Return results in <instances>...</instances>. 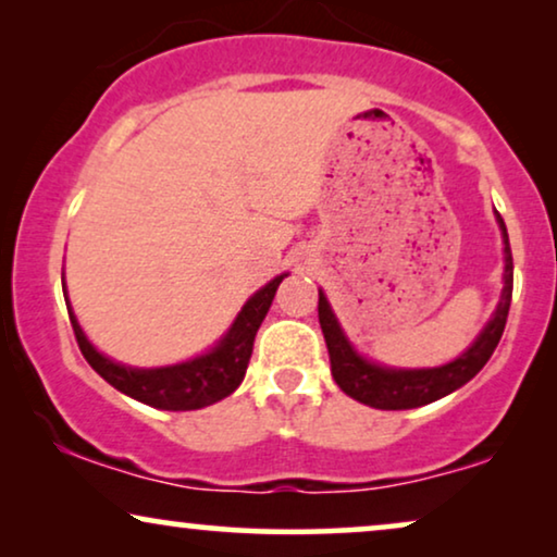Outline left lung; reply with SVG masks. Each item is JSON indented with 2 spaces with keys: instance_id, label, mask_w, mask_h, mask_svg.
<instances>
[{
  "instance_id": "1",
  "label": "left lung",
  "mask_w": 557,
  "mask_h": 557,
  "mask_svg": "<svg viewBox=\"0 0 557 557\" xmlns=\"http://www.w3.org/2000/svg\"><path fill=\"white\" fill-rule=\"evenodd\" d=\"M496 222H499L504 240V286L499 301H496L491 320L475 335V341L458 358H453L450 363L435 368H394L360 356L356 345L350 343V337L345 335L341 320L332 312L327 294L320 288V307H317V312H320V327L324 343H327L332 379L350 399L373 409H417L443 399V396L453 394L455 388L466 386L488 363L491 352L496 350V345L502 341L511 305V286H515L509 235L499 212H496Z\"/></svg>"
}]
</instances>
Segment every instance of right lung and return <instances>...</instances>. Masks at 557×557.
I'll use <instances>...</instances> for the list:
<instances>
[{
  "label": "right lung",
  "mask_w": 557,
  "mask_h": 557,
  "mask_svg": "<svg viewBox=\"0 0 557 557\" xmlns=\"http://www.w3.org/2000/svg\"><path fill=\"white\" fill-rule=\"evenodd\" d=\"M286 276L288 273H281V276L271 278L269 284L258 288V292L245 301L233 324H230L225 335H222L212 348L205 350L197 358L184 360V363L161 368H135L117 363V360L107 358L104 352L94 348L89 337L84 335L74 309H71L66 276H63V273L61 281L71 324H74L76 343L94 371L102 375L107 384L117 388V392L129 396V399L148 404V407L165 411H191L225 399V396L233 394L235 388L243 384L245 371H248L252 356L256 332L265 320V314H269L276 288Z\"/></svg>",
  "instance_id": "1"
}]
</instances>
